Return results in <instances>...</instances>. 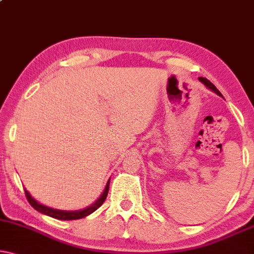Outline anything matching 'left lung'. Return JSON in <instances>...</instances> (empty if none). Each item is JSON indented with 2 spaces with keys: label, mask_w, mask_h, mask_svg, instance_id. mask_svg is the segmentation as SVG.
<instances>
[{
  "label": "left lung",
  "mask_w": 254,
  "mask_h": 254,
  "mask_svg": "<svg viewBox=\"0 0 254 254\" xmlns=\"http://www.w3.org/2000/svg\"><path fill=\"white\" fill-rule=\"evenodd\" d=\"M198 80H200L201 81V83L202 84H203L204 85V86L206 87V88H209V89H211V91L212 92H214V93H216V94L217 95H219V96H221L222 97V94H221V93L219 92V91H218V89H217V87L216 86H214V85L211 83V81H210V80H208V79H206V78H203V77H198Z\"/></svg>",
  "instance_id": "8db88e82"
}]
</instances>
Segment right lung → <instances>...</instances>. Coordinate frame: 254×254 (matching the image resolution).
Masks as SVG:
<instances>
[{"instance_id": "obj_1", "label": "right lung", "mask_w": 254, "mask_h": 254, "mask_svg": "<svg viewBox=\"0 0 254 254\" xmlns=\"http://www.w3.org/2000/svg\"><path fill=\"white\" fill-rule=\"evenodd\" d=\"M109 185H110V179H109L107 185H105V189L102 192V194L100 195V197L93 203L92 205L87 206V208L81 209V210H76V211H65V210H59V209H53L50 208V206H46L44 204L40 203V202L35 200V198L30 195V193L25 189V194L27 196V200L29 201L30 205L33 206L35 210H37L38 212H41L43 214H46V216H50L52 218H56V219L59 220H76V219H80V218H84L91 214L100 208L101 205L103 204V202L105 198H107V195L109 192Z\"/></svg>"}]
</instances>
